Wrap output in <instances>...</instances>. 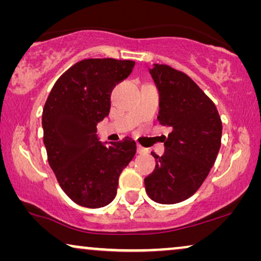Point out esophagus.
I'll return each mask as SVG.
<instances>
[{
  "mask_svg": "<svg viewBox=\"0 0 261 261\" xmlns=\"http://www.w3.org/2000/svg\"><path fill=\"white\" fill-rule=\"evenodd\" d=\"M138 153L139 154H146V153H148V149L142 147L141 145H138Z\"/></svg>",
  "mask_w": 261,
  "mask_h": 261,
  "instance_id": "1",
  "label": "esophagus"
}]
</instances>
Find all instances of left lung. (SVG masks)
Returning <instances> with one entry per match:
<instances>
[{"label":"left lung","mask_w":261,"mask_h":261,"mask_svg":"<svg viewBox=\"0 0 261 261\" xmlns=\"http://www.w3.org/2000/svg\"><path fill=\"white\" fill-rule=\"evenodd\" d=\"M159 90L162 126L171 127L155 169L145 178L148 197L174 204L191 197L205 180L221 147L222 121L216 106L188 76L165 64L149 70Z\"/></svg>","instance_id":"left-lung-1"}]
</instances>
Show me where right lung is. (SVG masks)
Masks as SVG:
<instances>
[{"mask_svg": "<svg viewBox=\"0 0 261 261\" xmlns=\"http://www.w3.org/2000/svg\"><path fill=\"white\" fill-rule=\"evenodd\" d=\"M133 60H81L58 78L42 110L49 166L74 203L101 208L115 198L119 177L137 153L133 139L103 145L97 123L108 116L110 94L129 76Z\"/></svg>", "mask_w": 261, "mask_h": 261, "instance_id": "add662e5", "label": "right lung"}]
</instances>
